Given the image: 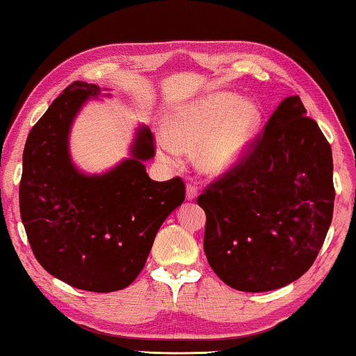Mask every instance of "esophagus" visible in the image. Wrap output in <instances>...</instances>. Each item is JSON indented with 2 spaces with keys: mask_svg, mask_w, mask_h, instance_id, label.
Returning a JSON list of instances; mask_svg holds the SVG:
<instances>
[{
  "mask_svg": "<svg viewBox=\"0 0 356 356\" xmlns=\"http://www.w3.org/2000/svg\"><path fill=\"white\" fill-rule=\"evenodd\" d=\"M196 196H198V188L193 184H187V200L193 201L196 200Z\"/></svg>",
  "mask_w": 356,
  "mask_h": 356,
  "instance_id": "obj_1",
  "label": "esophagus"
}]
</instances>
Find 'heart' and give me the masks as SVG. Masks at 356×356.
I'll return each instance as SVG.
<instances>
[{
    "label": "heart",
    "mask_w": 356,
    "mask_h": 356,
    "mask_svg": "<svg viewBox=\"0 0 356 356\" xmlns=\"http://www.w3.org/2000/svg\"><path fill=\"white\" fill-rule=\"evenodd\" d=\"M262 124V110L254 100L219 91L180 105L168 116L158 153L172 161L176 150L195 152V166L206 176L219 177L245 161Z\"/></svg>",
    "instance_id": "b5f03b06"
}]
</instances>
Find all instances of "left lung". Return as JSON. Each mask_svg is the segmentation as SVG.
<instances>
[{"label":"left lung","mask_w":356,"mask_h":356,"mask_svg":"<svg viewBox=\"0 0 356 356\" xmlns=\"http://www.w3.org/2000/svg\"><path fill=\"white\" fill-rule=\"evenodd\" d=\"M334 196L331 145L289 95L245 161L198 196L211 268L246 293L299 280L325 243Z\"/></svg>","instance_id":"1"}]
</instances>
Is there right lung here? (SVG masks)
Returning a JSON list of instances; mask_svg holds the SVG:
<instances>
[{
	"mask_svg": "<svg viewBox=\"0 0 356 356\" xmlns=\"http://www.w3.org/2000/svg\"><path fill=\"white\" fill-rule=\"evenodd\" d=\"M102 94L75 81L31 127L24 148L20 217L41 267L73 288L111 293L137 278L166 217L185 200L182 179L156 182L150 127L139 126L129 158L102 174L72 161L70 131L79 110ZM108 95V94H105Z\"/></svg>",
	"mask_w": 356,
	"mask_h": 356,
	"instance_id": "add662e5",
	"label": "right lung"
}]
</instances>
